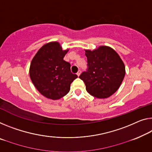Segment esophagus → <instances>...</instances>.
I'll list each match as a JSON object with an SVG mask.
<instances>
[{
	"mask_svg": "<svg viewBox=\"0 0 152 152\" xmlns=\"http://www.w3.org/2000/svg\"><path fill=\"white\" fill-rule=\"evenodd\" d=\"M80 74H81V71H80V70H79L77 73V76H79V75H80Z\"/></svg>",
	"mask_w": 152,
	"mask_h": 152,
	"instance_id": "1",
	"label": "esophagus"
}]
</instances>
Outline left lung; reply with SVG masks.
Returning <instances> with one entry per match:
<instances>
[{"instance_id":"8db88e82","label":"left lung","mask_w":152,"mask_h":152,"mask_svg":"<svg viewBox=\"0 0 152 152\" xmlns=\"http://www.w3.org/2000/svg\"><path fill=\"white\" fill-rule=\"evenodd\" d=\"M88 69L79 78L86 84L87 92L97 99H106L113 94L125 75V66L120 56L108 46L85 50Z\"/></svg>"}]
</instances>
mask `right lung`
Instances as JSON below:
<instances>
[{
  "instance_id": "add662e5",
  "label": "right lung",
  "mask_w": 152,
  "mask_h": 152,
  "mask_svg": "<svg viewBox=\"0 0 152 152\" xmlns=\"http://www.w3.org/2000/svg\"><path fill=\"white\" fill-rule=\"evenodd\" d=\"M68 51L62 50L58 42H50L41 47L30 63L32 82L48 99L58 100L64 96L77 77L71 73L70 63L63 60Z\"/></svg>"
}]
</instances>
